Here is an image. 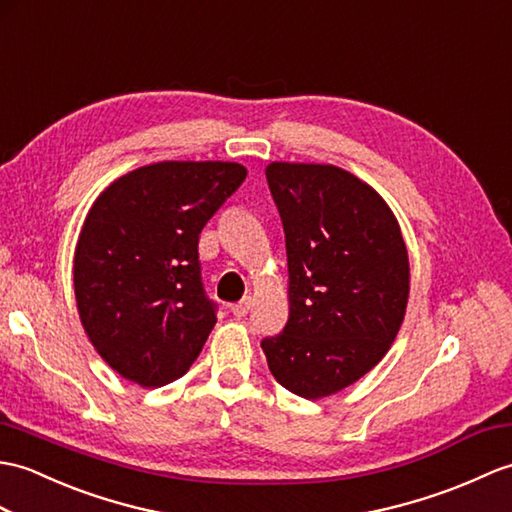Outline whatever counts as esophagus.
<instances>
[{
    "instance_id": "esophagus-1",
    "label": "esophagus",
    "mask_w": 512,
    "mask_h": 512,
    "mask_svg": "<svg viewBox=\"0 0 512 512\" xmlns=\"http://www.w3.org/2000/svg\"><path fill=\"white\" fill-rule=\"evenodd\" d=\"M251 305H253V301L246 296V299H242L240 303L231 305V312H233L235 318H244L248 312H251Z\"/></svg>"
}]
</instances>
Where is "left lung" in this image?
Returning <instances> with one entry per match:
<instances>
[{
    "mask_svg": "<svg viewBox=\"0 0 512 512\" xmlns=\"http://www.w3.org/2000/svg\"><path fill=\"white\" fill-rule=\"evenodd\" d=\"M266 178L285 233L290 316L261 349L283 388L323 399L358 382L395 342L408 248L386 200L347 170L272 161Z\"/></svg>",
    "mask_w": 512,
    "mask_h": 512,
    "instance_id": "obj_1",
    "label": "left lung"
}]
</instances>
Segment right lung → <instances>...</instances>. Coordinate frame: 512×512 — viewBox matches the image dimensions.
<instances>
[{
	"instance_id": "1",
	"label": "right lung",
	"mask_w": 512,
	"mask_h": 512,
	"mask_svg": "<svg viewBox=\"0 0 512 512\" xmlns=\"http://www.w3.org/2000/svg\"><path fill=\"white\" fill-rule=\"evenodd\" d=\"M246 168L161 161L117 178L91 205L74 253V292L95 351L124 379L159 388L189 371L216 325L198 237Z\"/></svg>"
}]
</instances>
